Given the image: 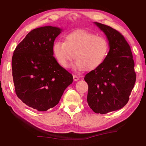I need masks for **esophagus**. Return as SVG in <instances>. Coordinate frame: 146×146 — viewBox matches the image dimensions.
Returning <instances> with one entry per match:
<instances>
[{
  "label": "esophagus",
  "instance_id": "obj_1",
  "mask_svg": "<svg viewBox=\"0 0 146 146\" xmlns=\"http://www.w3.org/2000/svg\"><path fill=\"white\" fill-rule=\"evenodd\" d=\"M73 80L75 81H77L78 80H79V78H80V76L76 75H73Z\"/></svg>",
  "mask_w": 146,
  "mask_h": 146
}]
</instances>
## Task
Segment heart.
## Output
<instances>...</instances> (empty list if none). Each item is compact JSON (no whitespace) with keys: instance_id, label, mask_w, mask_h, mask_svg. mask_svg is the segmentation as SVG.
<instances>
[{"instance_id":"obj_1","label":"heart","mask_w":146,"mask_h":146,"mask_svg":"<svg viewBox=\"0 0 146 146\" xmlns=\"http://www.w3.org/2000/svg\"><path fill=\"white\" fill-rule=\"evenodd\" d=\"M110 49L108 41L102 36L78 30L71 32L65 41L56 40L53 46L54 56L61 67L67 69L75 55L76 70H93L100 66Z\"/></svg>"}]
</instances>
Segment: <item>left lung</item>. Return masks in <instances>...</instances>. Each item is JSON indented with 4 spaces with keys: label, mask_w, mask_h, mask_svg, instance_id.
Here are the masks:
<instances>
[{
    "label": "left lung",
    "mask_w": 146,
    "mask_h": 146,
    "mask_svg": "<svg viewBox=\"0 0 146 146\" xmlns=\"http://www.w3.org/2000/svg\"><path fill=\"white\" fill-rule=\"evenodd\" d=\"M95 24L107 36L110 51L103 63L85 76L87 101L94 112L106 114L128 102L136 82L135 63L129 44L119 31L105 24Z\"/></svg>",
    "instance_id": "obj_1"
}]
</instances>
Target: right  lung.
Returning <instances> with one entry per match:
<instances>
[{
    "label": "right lung",
    "instance_id": "right-lung-1",
    "mask_svg": "<svg viewBox=\"0 0 146 146\" xmlns=\"http://www.w3.org/2000/svg\"><path fill=\"white\" fill-rule=\"evenodd\" d=\"M62 29L44 26L27 34L12 56V75L17 97L29 107L45 111L58 104L72 84L71 73L53 56V46Z\"/></svg>",
    "mask_w": 146,
    "mask_h": 146
}]
</instances>
